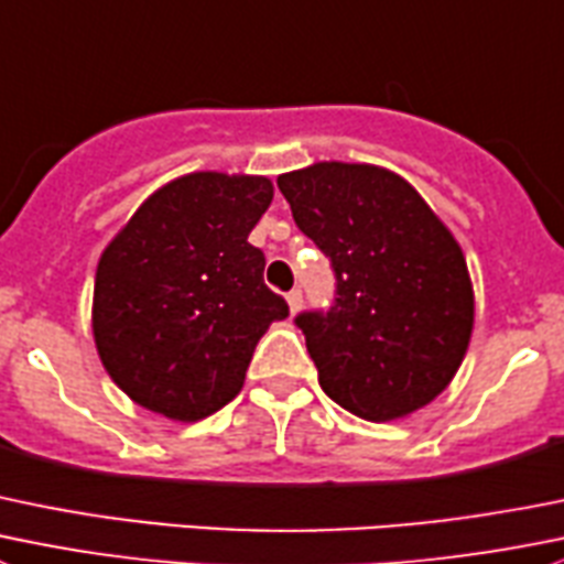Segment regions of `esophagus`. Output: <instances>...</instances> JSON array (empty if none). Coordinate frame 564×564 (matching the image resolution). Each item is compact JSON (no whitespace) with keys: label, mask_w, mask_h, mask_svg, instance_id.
<instances>
[{"label":"esophagus","mask_w":564,"mask_h":564,"mask_svg":"<svg viewBox=\"0 0 564 564\" xmlns=\"http://www.w3.org/2000/svg\"><path fill=\"white\" fill-rule=\"evenodd\" d=\"M286 305L289 314H297V311L303 308V292H300V289H292V292L286 294Z\"/></svg>","instance_id":"obj_1"}]
</instances>
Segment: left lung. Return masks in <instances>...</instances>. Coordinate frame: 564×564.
<instances>
[{"label":"left lung","instance_id":"8db88e82","mask_svg":"<svg viewBox=\"0 0 564 564\" xmlns=\"http://www.w3.org/2000/svg\"><path fill=\"white\" fill-rule=\"evenodd\" d=\"M294 223L336 270L327 314H300L333 402L393 421L433 402L474 333V283L455 234L399 173L314 162L278 176Z\"/></svg>","mask_w":564,"mask_h":564}]
</instances>
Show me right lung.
Wrapping results in <instances>:
<instances>
[{
  "instance_id": "1",
  "label": "right lung",
  "mask_w": 564,
  "mask_h": 564,
  "mask_svg": "<svg viewBox=\"0 0 564 564\" xmlns=\"http://www.w3.org/2000/svg\"><path fill=\"white\" fill-rule=\"evenodd\" d=\"M272 195L267 176L195 171L151 193L109 239L93 341L131 402L193 424L242 391L259 338L289 316L248 242Z\"/></svg>"
}]
</instances>
